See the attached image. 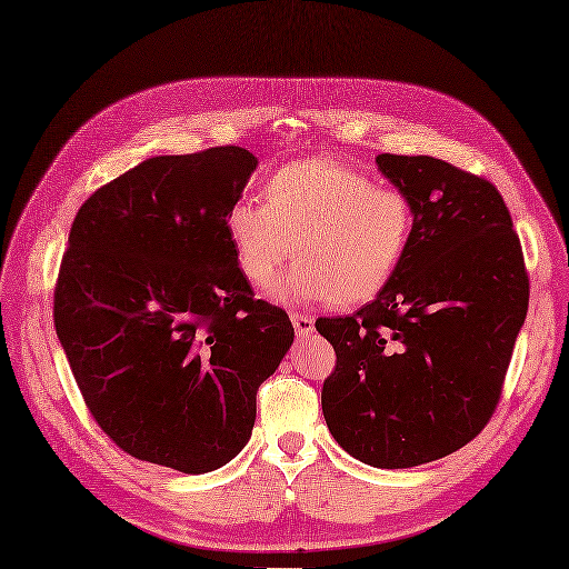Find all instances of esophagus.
<instances>
[{"label":"esophagus","instance_id":"34e87169","mask_svg":"<svg viewBox=\"0 0 569 569\" xmlns=\"http://www.w3.org/2000/svg\"><path fill=\"white\" fill-rule=\"evenodd\" d=\"M290 319H293V329H296V333L298 337H310V333L315 331V319H312V315H298V312H293L290 315Z\"/></svg>","mask_w":569,"mask_h":569}]
</instances>
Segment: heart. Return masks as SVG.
Masks as SVG:
<instances>
[{
  "label": "heart",
  "instance_id": "1",
  "mask_svg": "<svg viewBox=\"0 0 569 569\" xmlns=\"http://www.w3.org/2000/svg\"><path fill=\"white\" fill-rule=\"evenodd\" d=\"M226 232L250 286L269 288L293 250L283 300L353 308L395 281L413 242L416 203L351 166L302 158L271 174L264 203H230Z\"/></svg>",
  "mask_w": 569,
  "mask_h": 569
}]
</instances>
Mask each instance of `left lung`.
<instances>
[{
    "label": "left lung",
    "mask_w": 569,
    "mask_h": 569,
    "mask_svg": "<svg viewBox=\"0 0 569 569\" xmlns=\"http://www.w3.org/2000/svg\"><path fill=\"white\" fill-rule=\"evenodd\" d=\"M416 203L401 269L351 317L317 319L337 368L322 411L377 469L442 459L488 426L529 310V273L498 187L432 156H377Z\"/></svg>",
    "instance_id": "obj_1"
}]
</instances>
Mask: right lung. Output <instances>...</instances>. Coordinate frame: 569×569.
I'll list each match as a JSON object with an SVG mask.
<instances>
[{
    "label": "right lung",
    "mask_w": 569,
    "mask_h": 569,
    "mask_svg": "<svg viewBox=\"0 0 569 569\" xmlns=\"http://www.w3.org/2000/svg\"><path fill=\"white\" fill-rule=\"evenodd\" d=\"M254 168L240 146L156 156L96 189L71 223L54 329L86 409L134 459L182 473L228 463L293 343L226 232Z\"/></svg>",
    "instance_id": "add662e5"
}]
</instances>
